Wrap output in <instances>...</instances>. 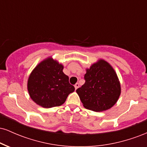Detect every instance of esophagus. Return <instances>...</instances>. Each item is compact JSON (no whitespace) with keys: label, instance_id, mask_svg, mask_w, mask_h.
Segmentation results:
<instances>
[{"label":"esophagus","instance_id":"1","mask_svg":"<svg viewBox=\"0 0 147 147\" xmlns=\"http://www.w3.org/2000/svg\"><path fill=\"white\" fill-rule=\"evenodd\" d=\"M79 87V84H78V83H77L75 85V90H77V88H78Z\"/></svg>","mask_w":147,"mask_h":147}]
</instances>
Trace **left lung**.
Here are the masks:
<instances>
[{"mask_svg":"<svg viewBox=\"0 0 147 147\" xmlns=\"http://www.w3.org/2000/svg\"><path fill=\"white\" fill-rule=\"evenodd\" d=\"M86 82L77 89L83 106L89 110L99 112L113 107L119 99L121 86L113 67L104 59H99L86 69Z\"/></svg>","mask_w":147,"mask_h":147,"instance_id":"left-lung-1","label":"left lung"}]
</instances>
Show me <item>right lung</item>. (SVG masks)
Segmentation results:
<instances>
[{
    "label": "right lung",
    "mask_w": 147,
    "mask_h": 147,
    "mask_svg": "<svg viewBox=\"0 0 147 147\" xmlns=\"http://www.w3.org/2000/svg\"><path fill=\"white\" fill-rule=\"evenodd\" d=\"M63 69V65L51 57L35 67L28 78V90L36 104L46 109L59 106L75 91Z\"/></svg>",
    "instance_id": "add662e5"
}]
</instances>
